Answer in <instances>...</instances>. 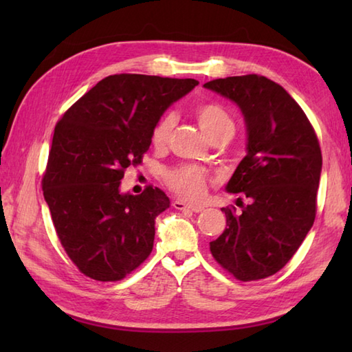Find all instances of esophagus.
Returning <instances> with one entry per match:
<instances>
[{
  "mask_svg": "<svg viewBox=\"0 0 352 352\" xmlns=\"http://www.w3.org/2000/svg\"><path fill=\"white\" fill-rule=\"evenodd\" d=\"M172 206H174V208H177V210H189L193 213H199L204 210V207L201 204H188L182 199H175L174 203H172Z\"/></svg>",
  "mask_w": 352,
  "mask_h": 352,
  "instance_id": "esophagus-1",
  "label": "esophagus"
}]
</instances>
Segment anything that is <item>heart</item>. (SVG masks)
<instances>
[{
  "instance_id": "1",
  "label": "heart",
  "mask_w": 352,
  "mask_h": 352,
  "mask_svg": "<svg viewBox=\"0 0 352 352\" xmlns=\"http://www.w3.org/2000/svg\"><path fill=\"white\" fill-rule=\"evenodd\" d=\"M201 130L208 140H213L223 134H233L234 122L228 111L218 106V104H201L195 111ZM175 125V116H163L153 130V144L155 146H163L166 144L172 130ZM166 182L169 188L186 199H198L203 197L207 184V177L204 170L190 164H182L168 170Z\"/></svg>"
}]
</instances>
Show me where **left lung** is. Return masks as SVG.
<instances>
[{
	"label": "left lung",
	"mask_w": 352,
	"mask_h": 352,
	"mask_svg": "<svg viewBox=\"0 0 352 352\" xmlns=\"http://www.w3.org/2000/svg\"><path fill=\"white\" fill-rule=\"evenodd\" d=\"M204 87L237 104L246 125V155L226 186L242 210L222 208L227 227L210 242L212 256L237 280L266 278L286 266L315 222L322 170L316 133L298 102L263 76Z\"/></svg>",
	"instance_id": "obj_1"
}]
</instances>
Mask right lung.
Wrapping results in <instances>:
<instances>
[{"mask_svg":"<svg viewBox=\"0 0 352 352\" xmlns=\"http://www.w3.org/2000/svg\"><path fill=\"white\" fill-rule=\"evenodd\" d=\"M198 81L116 74L68 109L52 136L42 189L66 254L96 281H118L153 251L155 218L169 207L159 188L121 192L124 170L142 163L170 104Z\"/></svg>","mask_w":352,"mask_h":352,"instance_id":"1","label":"right lung"}]
</instances>
